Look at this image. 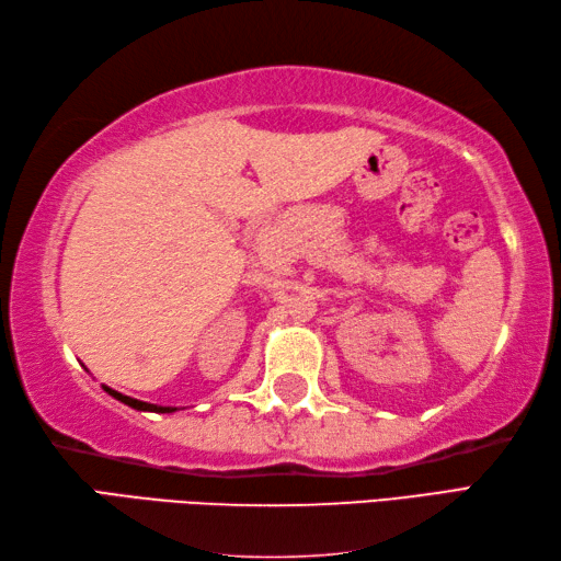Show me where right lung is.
<instances>
[{
  "mask_svg": "<svg viewBox=\"0 0 561 561\" xmlns=\"http://www.w3.org/2000/svg\"><path fill=\"white\" fill-rule=\"evenodd\" d=\"M103 388H105V392H108V396H113L115 400L129 404V408H135V410H141V412H175V408H159V404H149V402L135 400V398H127V396H123V392H117V390H113L108 386H103Z\"/></svg>",
  "mask_w": 561,
  "mask_h": 561,
  "instance_id": "right-lung-1",
  "label": "right lung"
}]
</instances>
